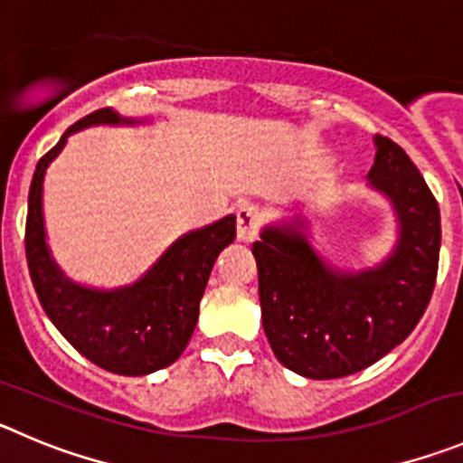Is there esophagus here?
Masks as SVG:
<instances>
[{"instance_id":"1","label":"esophagus","mask_w":463,"mask_h":463,"mask_svg":"<svg viewBox=\"0 0 463 463\" xmlns=\"http://www.w3.org/2000/svg\"><path fill=\"white\" fill-rule=\"evenodd\" d=\"M261 227V211L252 203H243L239 211H236V236L243 243H252L257 236H260Z\"/></svg>"}]
</instances>
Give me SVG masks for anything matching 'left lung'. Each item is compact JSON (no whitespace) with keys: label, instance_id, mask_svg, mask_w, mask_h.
<instances>
[{"label":"left lung","instance_id":"1","mask_svg":"<svg viewBox=\"0 0 463 463\" xmlns=\"http://www.w3.org/2000/svg\"><path fill=\"white\" fill-rule=\"evenodd\" d=\"M402 222L397 252L381 269L339 275L291 227L252 243L264 333L275 358L307 379L355 374L402 345L425 315L439 273V202L404 148L376 135L370 169Z\"/></svg>","mask_w":463,"mask_h":463}]
</instances>
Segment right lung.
Listing matches in <instances>:
<instances>
[{"mask_svg":"<svg viewBox=\"0 0 463 463\" xmlns=\"http://www.w3.org/2000/svg\"><path fill=\"white\" fill-rule=\"evenodd\" d=\"M118 121L121 118L112 109H96L75 121L38 160L29 188L24 250L33 289L59 333L103 370L121 376H142L163 370L184 354L197 324L199 300L211 269L218 254L234 243L236 218L227 215L211 227L179 239L133 287L105 294L68 282L52 264L45 245L41 203L45 169L71 133L93 124Z\"/></svg>","mask_w":463,"mask_h":463,"instance_id":"right-lung-1","label":"right lung"}]
</instances>
